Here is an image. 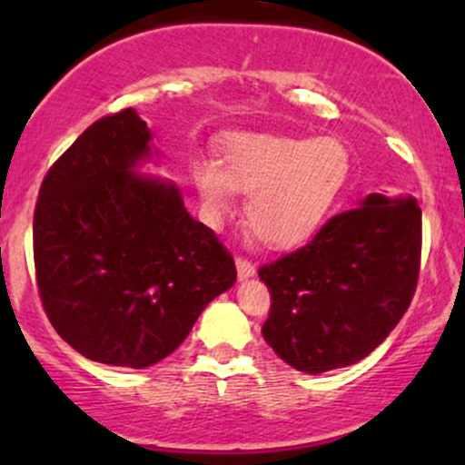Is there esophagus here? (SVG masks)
<instances>
[{"mask_svg": "<svg viewBox=\"0 0 465 465\" xmlns=\"http://www.w3.org/2000/svg\"><path fill=\"white\" fill-rule=\"evenodd\" d=\"M236 271H238V280L240 282L249 280V277L255 275V266L251 264L249 260H244V258H238L236 260Z\"/></svg>", "mask_w": 465, "mask_h": 465, "instance_id": "1", "label": "esophagus"}]
</instances>
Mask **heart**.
Returning a JSON list of instances; mask_svg holds the SVG:
<instances>
[{
    "mask_svg": "<svg viewBox=\"0 0 465 465\" xmlns=\"http://www.w3.org/2000/svg\"><path fill=\"white\" fill-rule=\"evenodd\" d=\"M350 174V153L336 137L295 140L238 133L223 143L216 163L194 165V185L212 218L247 196L244 218L266 247L284 249L308 238L323 221Z\"/></svg>",
    "mask_w": 465,
    "mask_h": 465,
    "instance_id": "b5f03b06",
    "label": "heart"
}]
</instances>
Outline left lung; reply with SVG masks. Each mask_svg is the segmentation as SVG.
I'll use <instances>...</instances> for the list:
<instances>
[{
    "instance_id": "obj_1",
    "label": "left lung",
    "mask_w": 465,
    "mask_h": 465,
    "mask_svg": "<svg viewBox=\"0 0 465 465\" xmlns=\"http://www.w3.org/2000/svg\"><path fill=\"white\" fill-rule=\"evenodd\" d=\"M420 249L418 201L367 194L330 218L306 247L260 266L273 300L264 341L303 373L362 361L407 312Z\"/></svg>"
}]
</instances>
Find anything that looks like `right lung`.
Masks as SVG:
<instances>
[{"mask_svg": "<svg viewBox=\"0 0 465 465\" xmlns=\"http://www.w3.org/2000/svg\"><path fill=\"white\" fill-rule=\"evenodd\" d=\"M135 109L94 122L52 165L35 210V266L47 319L84 359L143 370L173 354L236 264L194 221Z\"/></svg>", "mask_w": 465, "mask_h": 465, "instance_id": "add662e5", "label": "right lung"}]
</instances>
